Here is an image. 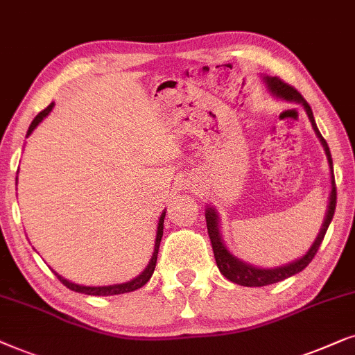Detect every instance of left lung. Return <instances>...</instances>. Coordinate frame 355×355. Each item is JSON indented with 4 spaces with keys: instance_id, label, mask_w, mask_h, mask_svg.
I'll return each instance as SVG.
<instances>
[{
    "instance_id": "8db88e82",
    "label": "left lung",
    "mask_w": 355,
    "mask_h": 355,
    "mask_svg": "<svg viewBox=\"0 0 355 355\" xmlns=\"http://www.w3.org/2000/svg\"><path fill=\"white\" fill-rule=\"evenodd\" d=\"M264 81H266L269 91H271L274 96L284 98V101L297 102V103H302V105H304L306 115H309L310 121H311V126H313L316 136H318L321 144H323L326 157H328V162H329V168L333 170L331 153H329V148H328V144H326L324 138L321 136L318 128H316L313 112H311L309 102L302 97V94L297 91L295 87H292L291 84L284 83L282 79L277 78V76H274V78H269V76H266V78H264ZM334 209H336V182H334V173H333L331 175V196H329L328 212H326L324 224H323V227H321L318 239L315 240L313 247L309 250V253H306L305 257H302L300 259H297V261H294V263L287 264V266H281L276 269H259V268L252 266V264L240 261V259L232 257V254L227 252L224 243H222L219 229H217V214L214 212V209L207 207V211H206L207 234H209V239L212 243V252H214L217 268H219V271L224 274L227 279L235 282V284H239V286H245V287H261V286L274 284V282L284 281V279H287V277L300 272L302 269H305L311 263V259L315 258V254H316V252H318L321 242H323L326 230H328L329 224H331Z\"/></svg>"
}]
</instances>
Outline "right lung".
Masks as SVG:
<instances>
[{
    "label": "right lung",
    "mask_w": 355,
    "mask_h": 355,
    "mask_svg": "<svg viewBox=\"0 0 355 355\" xmlns=\"http://www.w3.org/2000/svg\"><path fill=\"white\" fill-rule=\"evenodd\" d=\"M53 105H55V103H50V105L46 107L45 110H42L39 115L34 118V121L31 123L29 130H27V136H29L32 131L37 128V125H39V123L44 120L46 115H49V113L51 112V108H53ZM164 217H165V212H162V216H160V219H159L157 237H155V247H154L153 258H150L148 268H146L144 271L141 272L138 277H136V279L130 281V282H125V284H115V286H107V287H86V286L73 284V282L63 279V277H61L60 274H56V272H55V276L58 277L61 284L68 287V289L74 291V292H81V294H86V295H118V294H126V292H133L136 289H139V287H143L146 282L150 279V276H153V272L155 269V263H157L159 245H160V240H162V234H164Z\"/></svg>",
    "instance_id": "right-lung-1"
}]
</instances>
